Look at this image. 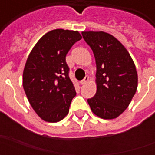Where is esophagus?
Returning <instances> with one entry per match:
<instances>
[{"instance_id":"1","label":"esophagus","mask_w":155,"mask_h":155,"mask_svg":"<svg viewBox=\"0 0 155 155\" xmlns=\"http://www.w3.org/2000/svg\"><path fill=\"white\" fill-rule=\"evenodd\" d=\"M89 80H90V77H89L88 75H86V76L84 78V80H82V81H81V84H85L86 83H87L88 81H89Z\"/></svg>"}]
</instances>
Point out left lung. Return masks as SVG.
I'll use <instances>...</instances> for the list:
<instances>
[{"instance_id":"left-lung-1","label":"left lung","mask_w":155,"mask_h":155,"mask_svg":"<svg viewBox=\"0 0 155 155\" xmlns=\"http://www.w3.org/2000/svg\"><path fill=\"white\" fill-rule=\"evenodd\" d=\"M96 63V93L88 99L91 110L104 120H113L126 110L138 86L135 64L126 48L104 31H82Z\"/></svg>"}]
</instances>
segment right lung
Masks as SVG:
<instances>
[{"instance_id":"1","label":"right lung","mask_w":155,"mask_h":155,"mask_svg":"<svg viewBox=\"0 0 155 155\" xmlns=\"http://www.w3.org/2000/svg\"><path fill=\"white\" fill-rule=\"evenodd\" d=\"M81 38L77 31L53 30L37 41L27 58L23 88L33 110L44 121L59 122L69 113L76 92L65 56Z\"/></svg>"}]
</instances>
